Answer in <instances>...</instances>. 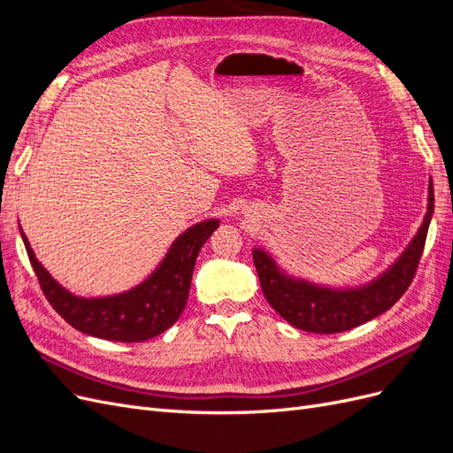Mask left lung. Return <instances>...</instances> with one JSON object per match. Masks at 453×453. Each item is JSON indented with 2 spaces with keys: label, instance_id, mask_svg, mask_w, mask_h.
Listing matches in <instances>:
<instances>
[{
  "label": "left lung",
  "instance_id": "obj_1",
  "mask_svg": "<svg viewBox=\"0 0 453 453\" xmlns=\"http://www.w3.org/2000/svg\"><path fill=\"white\" fill-rule=\"evenodd\" d=\"M434 210L433 181L429 183V203L423 223L399 260L381 276L357 289H328L283 273L273 258L253 250L255 268L268 304L281 318L300 331L315 334H334L349 331L380 313L388 311L412 283L425 248L429 223Z\"/></svg>",
  "mask_w": 453,
  "mask_h": 453
}]
</instances>
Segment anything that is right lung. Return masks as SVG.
<instances>
[{"label": "right lung", "mask_w": 453, "mask_h": 453, "mask_svg": "<svg viewBox=\"0 0 453 453\" xmlns=\"http://www.w3.org/2000/svg\"><path fill=\"white\" fill-rule=\"evenodd\" d=\"M217 226V219H208L187 228L143 283L127 293L102 298H83L65 291L41 266L22 228L20 236L43 295L73 328L111 342H143L158 336L180 319L188 298L196 257Z\"/></svg>", "instance_id": "right-lung-1"}]
</instances>
